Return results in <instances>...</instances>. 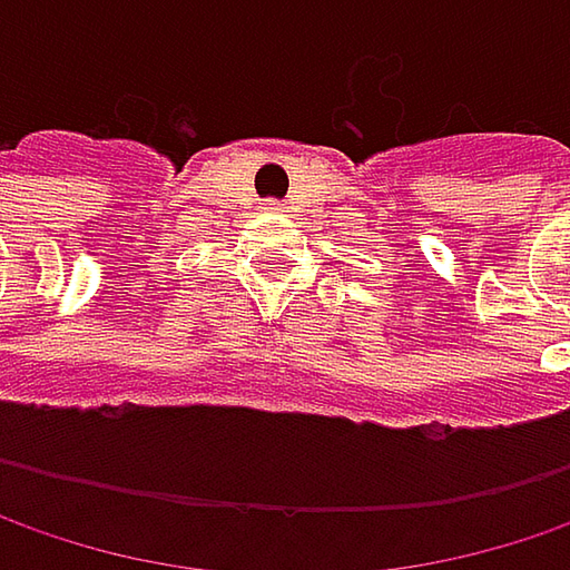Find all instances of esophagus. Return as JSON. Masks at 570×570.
I'll use <instances>...</instances> for the list:
<instances>
[{
	"label": "esophagus",
	"instance_id": "esophagus-1",
	"mask_svg": "<svg viewBox=\"0 0 570 570\" xmlns=\"http://www.w3.org/2000/svg\"><path fill=\"white\" fill-rule=\"evenodd\" d=\"M267 210H277V207H267Z\"/></svg>",
	"mask_w": 570,
	"mask_h": 570
}]
</instances>
